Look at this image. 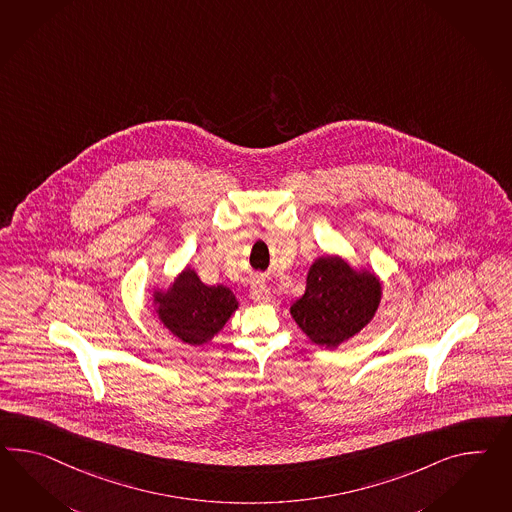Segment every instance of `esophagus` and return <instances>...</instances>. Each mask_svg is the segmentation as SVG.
<instances>
[{"mask_svg": "<svg viewBox=\"0 0 512 512\" xmlns=\"http://www.w3.org/2000/svg\"><path fill=\"white\" fill-rule=\"evenodd\" d=\"M250 297L252 301L269 302L271 301V291L265 286L262 278H254L252 286H250Z\"/></svg>", "mask_w": 512, "mask_h": 512, "instance_id": "1", "label": "esophagus"}]
</instances>
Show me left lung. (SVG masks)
<instances>
[{
    "instance_id": "8db88e82",
    "label": "left lung",
    "mask_w": 512,
    "mask_h": 512,
    "mask_svg": "<svg viewBox=\"0 0 512 512\" xmlns=\"http://www.w3.org/2000/svg\"><path fill=\"white\" fill-rule=\"evenodd\" d=\"M380 297L382 284L375 273L356 271L340 256H321L308 271L304 295L289 312L315 345L336 349L373 319Z\"/></svg>"
}]
</instances>
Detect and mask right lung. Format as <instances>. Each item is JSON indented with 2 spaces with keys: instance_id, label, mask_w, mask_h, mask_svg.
Wrapping results in <instances>:
<instances>
[{
  "instance_id": "add662e5",
  "label": "right lung",
  "mask_w": 512,
  "mask_h": 512,
  "mask_svg": "<svg viewBox=\"0 0 512 512\" xmlns=\"http://www.w3.org/2000/svg\"><path fill=\"white\" fill-rule=\"evenodd\" d=\"M154 304L159 321L189 345L208 343L237 310L232 289L206 286L191 267H185L167 291L156 289Z\"/></svg>"
}]
</instances>
